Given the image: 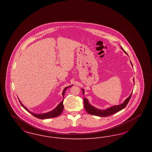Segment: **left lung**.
Wrapping results in <instances>:
<instances>
[{
    "label": "left lung",
    "mask_w": 152,
    "mask_h": 152,
    "mask_svg": "<svg viewBox=\"0 0 152 152\" xmlns=\"http://www.w3.org/2000/svg\"><path fill=\"white\" fill-rule=\"evenodd\" d=\"M121 48L124 51L125 53H126V52L124 51V50L123 49V47H121ZM131 64L132 65V63L130 62ZM133 81L134 83V79H133ZM83 91V94H84V90L83 89H82ZM132 94V92L131 93L130 96L125 100V101L123 102V104H120V105H114L112 107H110L109 108L105 109V110H100L99 109L96 108L92 106L89 101L87 99L84 98V108L86 109V110L87 112L92 115H94V116H99V117H107V116H110L112 115L115 113H116L117 112L120 111L121 110H122L128 104V103L129 102V101L130 100L131 96Z\"/></svg>",
    "instance_id": "1"
}]
</instances>
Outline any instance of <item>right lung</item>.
Instances as JSON below:
<instances>
[{
    "mask_svg": "<svg viewBox=\"0 0 152 152\" xmlns=\"http://www.w3.org/2000/svg\"><path fill=\"white\" fill-rule=\"evenodd\" d=\"M72 86H69V87H66V88H64V89L63 90V97H64V94H65V91L67 88H69V87H72ZM19 102L21 104L22 107L25 109L27 111H28V112H29L31 115H32L34 117H35L37 118H40V119H47V118H53V117H56L57 116H60L61 115V113H62L63 110V109H64V105H63V100L61 101L58 106L56 107V108L54 109L53 110H52L51 112H47V113H43V114H35V113H34L31 112H30L28 109L26 108L25 107V106H24L23 104H22V102H20V101L19 100Z\"/></svg>",
    "mask_w": 152,
    "mask_h": 152,
    "instance_id": "add662e5",
    "label": "right lung"
}]
</instances>
